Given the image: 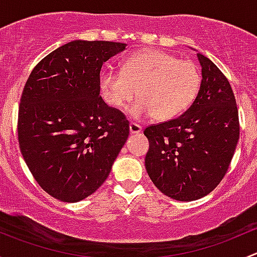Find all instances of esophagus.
<instances>
[{
	"mask_svg": "<svg viewBox=\"0 0 257 257\" xmlns=\"http://www.w3.org/2000/svg\"><path fill=\"white\" fill-rule=\"evenodd\" d=\"M129 132H131V134H138L142 132V126L137 123H131L129 124Z\"/></svg>",
	"mask_w": 257,
	"mask_h": 257,
	"instance_id": "34e87169",
	"label": "esophagus"
}]
</instances>
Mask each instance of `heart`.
<instances>
[{"label":"heart","instance_id":"heart-1","mask_svg":"<svg viewBox=\"0 0 257 257\" xmlns=\"http://www.w3.org/2000/svg\"><path fill=\"white\" fill-rule=\"evenodd\" d=\"M99 84L110 107H124L137 93L139 99L129 108L133 118L154 115L158 120H169L193 103L200 87V73L193 62L149 49L129 57L121 72L104 69Z\"/></svg>","mask_w":257,"mask_h":257}]
</instances>
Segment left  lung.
Instances as JSON below:
<instances>
[{"mask_svg": "<svg viewBox=\"0 0 257 257\" xmlns=\"http://www.w3.org/2000/svg\"><path fill=\"white\" fill-rule=\"evenodd\" d=\"M201 66L200 89L186 112L148 126L145 169L164 195L193 201L208 195L226 174L239 142L236 100L226 77L208 57Z\"/></svg>", "mask_w": 257, "mask_h": 257, "instance_id": "1", "label": "left lung"}]
</instances>
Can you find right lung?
<instances>
[{
    "label": "right lung",
    "instance_id": "add662e5",
    "mask_svg": "<svg viewBox=\"0 0 257 257\" xmlns=\"http://www.w3.org/2000/svg\"><path fill=\"white\" fill-rule=\"evenodd\" d=\"M125 43L76 40L42 59L26 82L18 143L49 195L77 203L105 181L129 136V123L100 97V69Z\"/></svg>",
    "mask_w": 257,
    "mask_h": 257
}]
</instances>
